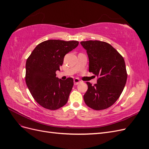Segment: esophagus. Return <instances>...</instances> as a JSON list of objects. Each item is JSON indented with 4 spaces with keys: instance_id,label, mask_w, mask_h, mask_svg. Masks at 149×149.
I'll return each mask as SVG.
<instances>
[{
    "instance_id": "34e87169",
    "label": "esophagus",
    "mask_w": 149,
    "mask_h": 149,
    "mask_svg": "<svg viewBox=\"0 0 149 149\" xmlns=\"http://www.w3.org/2000/svg\"><path fill=\"white\" fill-rule=\"evenodd\" d=\"M73 81H74V85H77V84H78L81 82L80 80H79V79H78V78H75V79L73 80Z\"/></svg>"
}]
</instances>
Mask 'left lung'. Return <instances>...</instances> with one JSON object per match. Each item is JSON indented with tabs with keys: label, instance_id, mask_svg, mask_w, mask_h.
Returning <instances> with one entry per match:
<instances>
[{
	"label": "left lung",
	"instance_id": "obj_1",
	"mask_svg": "<svg viewBox=\"0 0 149 149\" xmlns=\"http://www.w3.org/2000/svg\"><path fill=\"white\" fill-rule=\"evenodd\" d=\"M89 57V71L97 76V83L86 82L84 101L94 110H103L118 100L126 83L127 73L124 58L110 44L98 40L81 42Z\"/></svg>",
	"mask_w": 149,
	"mask_h": 149
}]
</instances>
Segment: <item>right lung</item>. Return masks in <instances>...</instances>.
Returning <instances> with one entry per match:
<instances>
[{
	"label": "right lung",
	"mask_w": 149,
	"mask_h": 149,
	"mask_svg": "<svg viewBox=\"0 0 149 149\" xmlns=\"http://www.w3.org/2000/svg\"><path fill=\"white\" fill-rule=\"evenodd\" d=\"M78 41L48 40L39 43L26 61L25 82L37 102L45 109L65 106L73 86V79L56 77L66 54L78 45Z\"/></svg>",
	"instance_id": "1"
}]
</instances>
